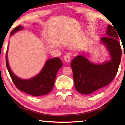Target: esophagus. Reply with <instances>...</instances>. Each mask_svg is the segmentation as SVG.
<instances>
[{
    "label": "esophagus",
    "instance_id": "obj_1",
    "mask_svg": "<svg viewBox=\"0 0 125 125\" xmlns=\"http://www.w3.org/2000/svg\"><path fill=\"white\" fill-rule=\"evenodd\" d=\"M71 55H70V54L67 53L64 55V61L66 62H69L71 61Z\"/></svg>",
    "mask_w": 125,
    "mask_h": 125
}]
</instances>
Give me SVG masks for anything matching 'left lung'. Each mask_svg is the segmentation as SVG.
Wrapping results in <instances>:
<instances>
[{"label": "left lung", "instance_id": "8db88e82", "mask_svg": "<svg viewBox=\"0 0 125 125\" xmlns=\"http://www.w3.org/2000/svg\"><path fill=\"white\" fill-rule=\"evenodd\" d=\"M114 28L107 26L106 36L100 39L109 54V61L96 63L88 59L89 53L82 52L71 62L74 86L80 94H89L96 92L108 85L116 75L122 49Z\"/></svg>", "mask_w": 125, "mask_h": 125}]
</instances>
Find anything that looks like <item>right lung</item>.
<instances>
[{"mask_svg": "<svg viewBox=\"0 0 125 125\" xmlns=\"http://www.w3.org/2000/svg\"><path fill=\"white\" fill-rule=\"evenodd\" d=\"M23 29V27L21 26H17L12 31L10 36ZM8 48L6 54L7 69L13 82L19 90L30 95L39 96L49 94L53 89L57 73L63 66L59 58L56 57L47 60L42 69L37 75L27 79H23L17 76L11 70L8 59Z\"/></svg>", "mask_w": 125, "mask_h": 125, "instance_id": "right-lung-1", "label": "right lung"}]
</instances>
